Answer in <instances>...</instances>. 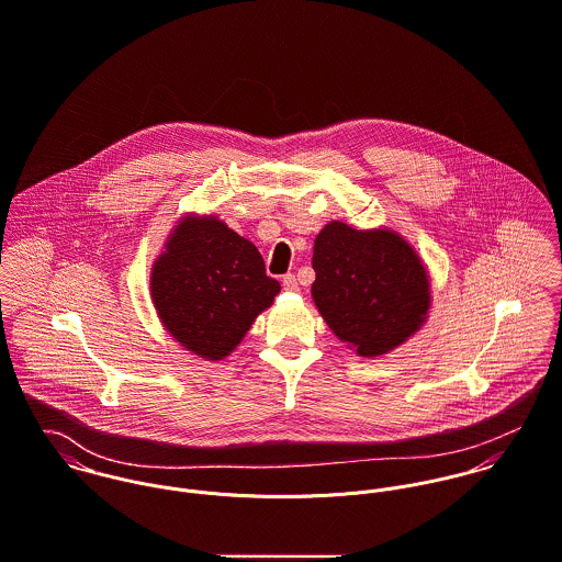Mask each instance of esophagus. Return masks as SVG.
Returning a JSON list of instances; mask_svg holds the SVG:
<instances>
[{"label": "esophagus", "mask_w": 562, "mask_h": 562, "mask_svg": "<svg viewBox=\"0 0 562 562\" xmlns=\"http://www.w3.org/2000/svg\"><path fill=\"white\" fill-rule=\"evenodd\" d=\"M282 286L286 289V291H297L300 286H297V278L293 276V273H286L284 278H282Z\"/></svg>", "instance_id": "obj_1"}]
</instances>
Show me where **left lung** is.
I'll return each mask as SVG.
<instances>
[{
  "instance_id": "1",
  "label": "left lung",
  "mask_w": 562,
  "mask_h": 562,
  "mask_svg": "<svg viewBox=\"0 0 562 562\" xmlns=\"http://www.w3.org/2000/svg\"><path fill=\"white\" fill-rule=\"evenodd\" d=\"M313 269V300L322 317L358 356L402 345L430 308L428 273L395 232L333 222L315 238Z\"/></svg>"
}]
</instances>
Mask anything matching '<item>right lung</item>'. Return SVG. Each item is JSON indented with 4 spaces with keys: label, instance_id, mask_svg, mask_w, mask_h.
I'll use <instances>...</instances> for the list:
<instances>
[{
    "label": "right lung",
    "instance_id": "1",
    "mask_svg": "<svg viewBox=\"0 0 562 562\" xmlns=\"http://www.w3.org/2000/svg\"><path fill=\"white\" fill-rule=\"evenodd\" d=\"M151 269V297L165 328L189 351L220 360L271 306L280 282L260 251L215 217L173 229Z\"/></svg>",
    "mask_w": 562,
    "mask_h": 562
}]
</instances>
